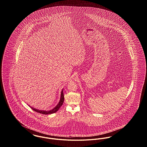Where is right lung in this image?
I'll return each instance as SVG.
<instances>
[{"mask_svg":"<svg viewBox=\"0 0 147 147\" xmlns=\"http://www.w3.org/2000/svg\"><path fill=\"white\" fill-rule=\"evenodd\" d=\"M64 101V93H63V90H62L61 92V96H60V101L59 103L57 104V105L53 109H51L49 111H46V110H40L34 108L33 107H31L30 105H28L29 107H30V108H31L32 110H33L34 111H35L37 113H38L40 114H45V115H47V114H51L55 113L57 111V110L60 109V108L61 107V105L63 104V102Z\"/></svg>","mask_w":147,"mask_h":147,"instance_id":"right-lung-1","label":"right lung"}]
</instances>
